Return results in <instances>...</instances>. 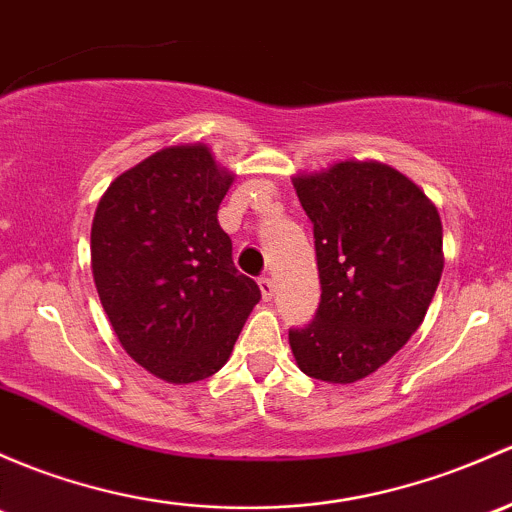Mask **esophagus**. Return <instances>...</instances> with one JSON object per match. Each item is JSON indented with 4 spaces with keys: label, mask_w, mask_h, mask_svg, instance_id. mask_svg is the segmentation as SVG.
Returning <instances> with one entry per match:
<instances>
[{
    "label": "esophagus",
    "mask_w": 512,
    "mask_h": 512,
    "mask_svg": "<svg viewBox=\"0 0 512 512\" xmlns=\"http://www.w3.org/2000/svg\"><path fill=\"white\" fill-rule=\"evenodd\" d=\"M257 282H260L262 297H265V299H272V297H274V282H272L270 274H262V277L257 279Z\"/></svg>",
    "instance_id": "1"
}]
</instances>
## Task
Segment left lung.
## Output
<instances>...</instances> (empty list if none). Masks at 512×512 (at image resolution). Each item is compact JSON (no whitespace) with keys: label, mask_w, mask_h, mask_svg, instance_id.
Returning <instances> with one entry per match:
<instances>
[{"label":"left lung","mask_w":512,"mask_h":512,"mask_svg":"<svg viewBox=\"0 0 512 512\" xmlns=\"http://www.w3.org/2000/svg\"><path fill=\"white\" fill-rule=\"evenodd\" d=\"M294 188L314 223L321 301L309 324L289 328V346L311 378L355 383L424 321L444 270L439 213L380 161H341Z\"/></svg>","instance_id":"obj_1"}]
</instances>
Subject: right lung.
Instances as JSON below:
<instances>
[{
  "label": "right lung",
  "instance_id": "add662e5",
  "mask_svg": "<svg viewBox=\"0 0 512 512\" xmlns=\"http://www.w3.org/2000/svg\"><path fill=\"white\" fill-rule=\"evenodd\" d=\"M230 184L208 147L181 144L117 176L95 211L90 257L102 309L122 348L169 383L218 373L262 297L235 270L218 223Z\"/></svg>",
  "mask_w": 512,
  "mask_h": 512
}]
</instances>
